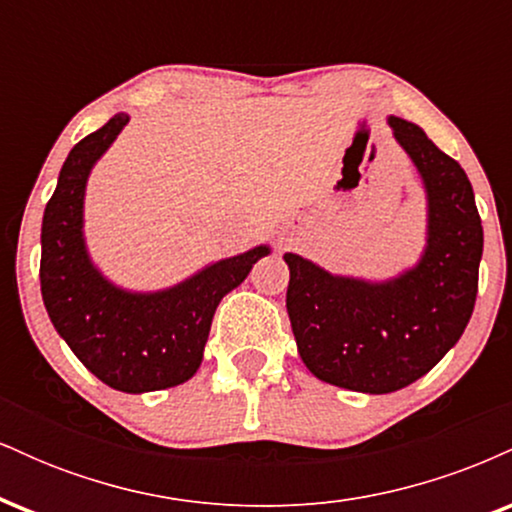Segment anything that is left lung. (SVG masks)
Segmentation results:
<instances>
[{
	"label": "left lung",
	"instance_id": "1",
	"mask_svg": "<svg viewBox=\"0 0 512 512\" xmlns=\"http://www.w3.org/2000/svg\"><path fill=\"white\" fill-rule=\"evenodd\" d=\"M387 122L426 187L428 238L416 267L366 281L284 255L286 310L303 363L325 383L368 395L411 385L457 344L477 301L484 250L472 182L460 163L414 122Z\"/></svg>",
	"mask_w": 512,
	"mask_h": 512
}]
</instances>
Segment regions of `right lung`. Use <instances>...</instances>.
I'll list each match as a JSON object with an SVG mask.
<instances>
[{
  "mask_svg": "<svg viewBox=\"0 0 512 512\" xmlns=\"http://www.w3.org/2000/svg\"><path fill=\"white\" fill-rule=\"evenodd\" d=\"M129 122L117 113L69 151L40 233V291L52 325L74 356L113 390L139 395L197 373L216 305L269 255L257 245L204 267L173 289L132 293L93 267L84 243V195L93 163Z\"/></svg>",
  "mask_w": 512,
  "mask_h": 512,
  "instance_id": "1",
  "label": "right lung"
}]
</instances>
